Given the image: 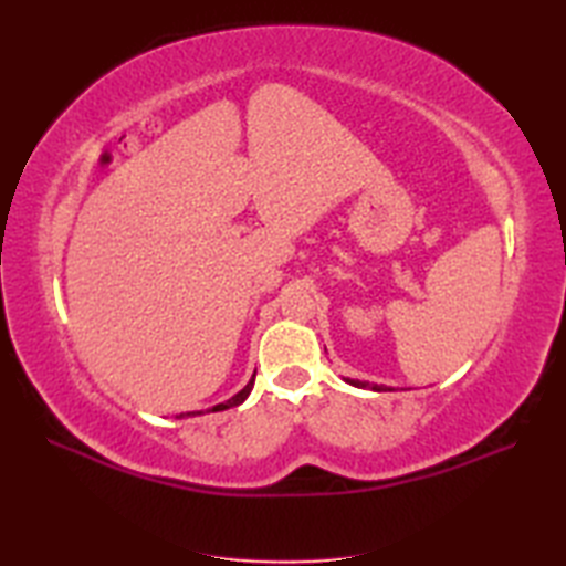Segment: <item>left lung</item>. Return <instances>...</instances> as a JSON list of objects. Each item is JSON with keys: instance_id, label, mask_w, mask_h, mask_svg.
<instances>
[{"instance_id": "left-lung-1", "label": "left lung", "mask_w": 566, "mask_h": 566, "mask_svg": "<svg viewBox=\"0 0 566 566\" xmlns=\"http://www.w3.org/2000/svg\"><path fill=\"white\" fill-rule=\"evenodd\" d=\"M345 382L354 385V387H361V389H373V391H394V387H387V385H370L366 380H352V378H342ZM410 389V387H408Z\"/></svg>"}]
</instances>
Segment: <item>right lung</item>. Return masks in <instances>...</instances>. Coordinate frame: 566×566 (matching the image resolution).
Returning <instances> with one entry per match:
<instances>
[{
    "label": "right lung",
    "instance_id": "obj_1",
    "mask_svg": "<svg viewBox=\"0 0 566 566\" xmlns=\"http://www.w3.org/2000/svg\"><path fill=\"white\" fill-rule=\"evenodd\" d=\"M254 375H256V370H254ZM254 375H252V380L235 394V397H231L229 401H224V403H217V406H212V408H208V413L212 410H227V408H233V406H238V403H243L248 397H250V391H252V387H254ZM202 410H191V413H181V416H177V418H188V416H200Z\"/></svg>",
    "mask_w": 566,
    "mask_h": 566
}]
</instances>
